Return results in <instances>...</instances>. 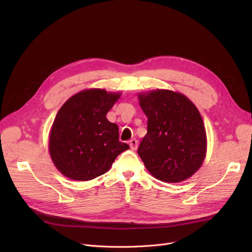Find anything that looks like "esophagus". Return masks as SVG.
<instances>
[{
    "instance_id": "1",
    "label": "esophagus",
    "mask_w": 252,
    "mask_h": 252,
    "mask_svg": "<svg viewBox=\"0 0 252 252\" xmlns=\"http://www.w3.org/2000/svg\"><path fill=\"white\" fill-rule=\"evenodd\" d=\"M128 145L131 150H136L138 148V141L136 139H131L129 142H128Z\"/></svg>"
}]
</instances>
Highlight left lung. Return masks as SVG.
I'll use <instances>...</instances> for the list:
<instances>
[{
  "mask_svg": "<svg viewBox=\"0 0 252 252\" xmlns=\"http://www.w3.org/2000/svg\"><path fill=\"white\" fill-rule=\"evenodd\" d=\"M148 118L147 134L138 154L149 173L165 183L187 180L200 168L206 154L202 117L186 96L169 90L138 95Z\"/></svg>",
  "mask_w": 252,
  "mask_h": 252,
  "instance_id": "8db88e82",
  "label": "left lung"
}]
</instances>
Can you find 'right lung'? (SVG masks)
Returning <instances> with one entry per match:
<instances>
[{
  "instance_id": "obj_1",
  "label": "right lung",
  "mask_w": 252,
  "mask_h": 252,
  "mask_svg": "<svg viewBox=\"0 0 252 252\" xmlns=\"http://www.w3.org/2000/svg\"><path fill=\"white\" fill-rule=\"evenodd\" d=\"M119 97V93L90 89L62 105L51 128L49 151L63 176L93 180L108 171L115 158L129 149L119 141L117 125L106 118Z\"/></svg>"
}]
</instances>
